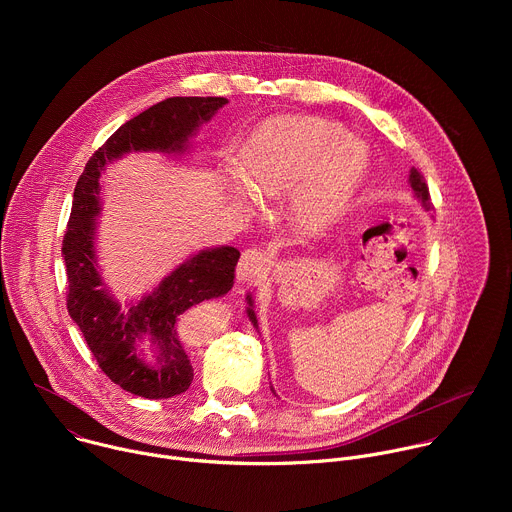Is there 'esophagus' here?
Wrapping results in <instances>:
<instances>
[{"instance_id": "obj_1", "label": "esophagus", "mask_w": 512, "mask_h": 512, "mask_svg": "<svg viewBox=\"0 0 512 512\" xmlns=\"http://www.w3.org/2000/svg\"><path fill=\"white\" fill-rule=\"evenodd\" d=\"M269 265H271V257L267 253L257 249L245 251L237 263V281L245 283L253 277H259L269 269Z\"/></svg>"}]
</instances>
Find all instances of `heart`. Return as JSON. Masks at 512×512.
I'll use <instances>...</instances> for the list:
<instances>
[{"mask_svg":"<svg viewBox=\"0 0 512 512\" xmlns=\"http://www.w3.org/2000/svg\"><path fill=\"white\" fill-rule=\"evenodd\" d=\"M369 172L364 145L326 119L281 113L247 135L239 160H225L216 180L239 210L281 196L283 221L300 235L330 231L352 206Z\"/></svg>","mask_w":512,"mask_h":512,"instance_id":"b5f03b06","label":"heart"}]
</instances>
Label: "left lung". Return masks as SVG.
I'll list each match as a JSON object with an SVG mask.
<instances>
[{"label": "left lung", "instance_id": "8db88e82", "mask_svg": "<svg viewBox=\"0 0 512 512\" xmlns=\"http://www.w3.org/2000/svg\"><path fill=\"white\" fill-rule=\"evenodd\" d=\"M409 186H411L415 198L421 202V206H423L425 210H429V206H431V202H429V190H427V184H425L423 176H421L415 168H411V172H409ZM247 316H249L251 324L259 330L257 316H255V310H253V298H251V294H247ZM271 391H273V387H271ZM273 393H275V391H273Z\"/></svg>", "mask_w": 512, "mask_h": 512}]
</instances>
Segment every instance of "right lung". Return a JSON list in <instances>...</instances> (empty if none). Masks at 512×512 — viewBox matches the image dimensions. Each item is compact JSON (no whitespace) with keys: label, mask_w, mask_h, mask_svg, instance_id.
<instances>
[{"label":"right lung","mask_w":512,"mask_h":512,"mask_svg":"<svg viewBox=\"0 0 512 512\" xmlns=\"http://www.w3.org/2000/svg\"><path fill=\"white\" fill-rule=\"evenodd\" d=\"M229 101L225 97H172L123 123L87 162L62 241L70 318L81 328L101 371L123 391L145 399L184 393L194 369L188 358L186 314L192 306L223 298L235 283L241 253L235 247H206L174 271L150 294L121 306L105 283L97 257V218L105 168L131 152L184 156L192 137ZM151 342V356L142 342Z\"/></svg>","instance_id":"right-lung-1"}]
</instances>
